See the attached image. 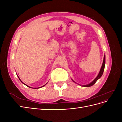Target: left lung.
Listing matches in <instances>:
<instances>
[{"label":"left lung","mask_w":122,"mask_h":122,"mask_svg":"<svg viewBox=\"0 0 122 122\" xmlns=\"http://www.w3.org/2000/svg\"><path fill=\"white\" fill-rule=\"evenodd\" d=\"M105 55H104V59H103V64H102V67H101V68L100 69V72L98 74V76L96 77V78L93 81H92L91 83H89L88 84H86V85H80V86H84V87H90V86H93V85H94L96 82L100 78V77L102 76L103 73V72H104V68H105ZM72 80L73 81V82H75L74 81H73V79H72Z\"/></svg>","instance_id":"left-lung-1"}]
</instances>
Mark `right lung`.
<instances>
[{
  "instance_id": "add662e5",
  "label": "right lung",
  "mask_w": 122,
  "mask_h": 122,
  "mask_svg": "<svg viewBox=\"0 0 122 122\" xmlns=\"http://www.w3.org/2000/svg\"><path fill=\"white\" fill-rule=\"evenodd\" d=\"M18 78H19V80H20V81H21V82H22V83H23V84H25V86H28V87H30V88H31V87H30V86H27V85H26V84H24V83H23V82H22V81H21V80H20V78H19V77H18ZM46 84H47V83H46ZM46 84H45V85H46ZM45 85H44V86H41V87H43V86H45ZM40 87H38V88H40Z\"/></svg>"
}]
</instances>
